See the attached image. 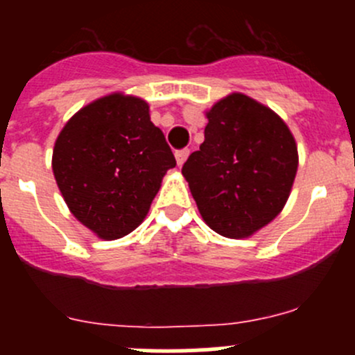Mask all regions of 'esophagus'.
<instances>
[{
    "label": "esophagus",
    "mask_w": 355,
    "mask_h": 355,
    "mask_svg": "<svg viewBox=\"0 0 355 355\" xmlns=\"http://www.w3.org/2000/svg\"><path fill=\"white\" fill-rule=\"evenodd\" d=\"M189 155H191V151H189V149H180V151H177V153H175V157H177V163H178V166H182V164H184L185 161H187Z\"/></svg>",
    "instance_id": "34e87169"
}]
</instances>
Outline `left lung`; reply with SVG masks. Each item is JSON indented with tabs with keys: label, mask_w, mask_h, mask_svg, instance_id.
I'll return each instance as SVG.
<instances>
[{
	"label": "left lung",
	"mask_w": 355,
	"mask_h": 355,
	"mask_svg": "<svg viewBox=\"0 0 355 355\" xmlns=\"http://www.w3.org/2000/svg\"><path fill=\"white\" fill-rule=\"evenodd\" d=\"M204 142L182 168L207 227L228 239L256 234L280 214L299 156L287 123L234 92L206 113Z\"/></svg>",
	"instance_id": "obj_1"
}]
</instances>
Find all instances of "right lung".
<instances>
[{"label": "right lung", "mask_w": 355, "mask_h": 355, "mask_svg": "<svg viewBox=\"0 0 355 355\" xmlns=\"http://www.w3.org/2000/svg\"><path fill=\"white\" fill-rule=\"evenodd\" d=\"M175 164L148 103L121 92L77 111L53 149V173L67 206L105 241L125 237L142 223Z\"/></svg>", "instance_id": "right-lung-1"}]
</instances>
